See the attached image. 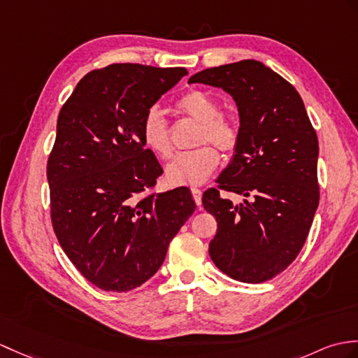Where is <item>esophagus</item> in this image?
Here are the masks:
<instances>
[{
	"mask_svg": "<svg viewBox=\"0 0 358 358\" xmlns=\"http://www.w3.org/2000/svg\"><path fill=\"white\" fill-rule=\"evenodd\" d=\"M190 192H192V198L196 206H201V196H203V190L201 189H190Z\"/></svg>",
	"mask_w": 358,
	"mask_h": 358,
	"instance_id": "1",
	"label": "esophagus"
}]
</instances>
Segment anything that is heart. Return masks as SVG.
<instances>
[{
  "label": "heart",
  "instance_id": "b5f03b06",
  "mask_svg": "<svg viewBox=\"0 0 358 358\" xmlns=\"http://www.w3.org/2000/svg\"><path fill=\"white\" fill-rule=\"evenodd\" d=\"M176 108L187 117L201 123L194 151L178 154L166 169V177L173 186H199L209 178L220 164V154H234L241 140V129L235 119L221 113L215 97L201 90H190L176 102ZM143 145L159 159H169L173 152L171 128L159 108H149L140 124ZM205 146L203 147L202 145Z\"/></svg>",
  "mask_w": 358,
  "mask_h": 358
}]
</instances>
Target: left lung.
<instances>
[{
  "mask_svg": "<svg viewBox=\"0 0 358 358\" xmlns=\"http://www.w3.org/2000/svg\"><path fill=\"white\" fill-rule=\"evenodd\" d=\"M190 84L222 88L235 99L241 140L217 187L203 194L218 222L213 264L231 279L261 284L292 264L319 206V141L296 88L253 59L213 66ZM222 192L246 196L235 205Z\"/></svg>",
  "mask_w": 358,
  "mask_h": 358,
  "instance_id": "obj_1",
  "label": "left lung"
}]
</instances>
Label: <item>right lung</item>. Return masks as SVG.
<instances>
[{
    "mask_svg": "<svg viewBox=\"0 0 358 358\" xmlns=\"http://www.w3.org/2000/svg\"><path fill=\"white\" fill-rule=\"evenodd\" d=\"M186 74L108 65L85 74L59 111L47 162L50 217L69 259L103 292L152 278L195 210L187 187L157 192L163 169L140 137L146 111Z\"/></svg>",
    "mask_w": 358,
    "mask_h": 358,
    "instance_id": "1",
    "label": "right lung"
}]
</instances>
